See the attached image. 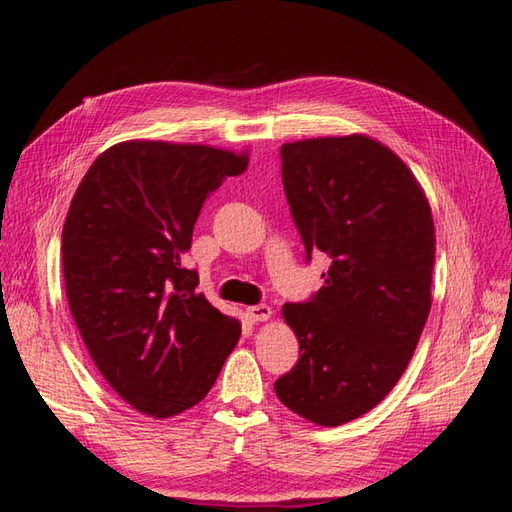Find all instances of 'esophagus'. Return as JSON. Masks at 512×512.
I'll use <instances>...</instances> for the list:
<instances>
[{
  "label": "esophagus",
  "mask_w": 512,
  "mask_h": 512,
  "mask_svg": "<svg viewBox=\"0 0 512 512\" xmlns=\"http://www.w3.org/2000/svg\"><path fill=\"white\" fill-rule=\"evenodd\" d=\"M246 318L251 322H266L272 318V307H268V305L246 307Z\"/></svg>",
  "instance_id": "1"
}]
</instances>
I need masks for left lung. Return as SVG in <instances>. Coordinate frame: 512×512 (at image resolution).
Listing matches in <instances>:
<instances>
[{
  "label": "left lung",
  "mask_w": 512,
  "mask_h": 512,
  "mask_svg": "<svg viewBox=\"0 0 512 512\" xmlns=\"http://www.w3.org/2000/svg\"><path fill=\"white\" fill-rule=\"evenodd\" d=\"M283 188L300 238L331 257L309 303H285L300 359L274 383L318 426L372 411L396 387L428 320L435 222L419 181L383 142L322 136L281 147Z\"/></svg>",
  "instance_id": "obj_1"
}]
</instances>
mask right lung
<instances>
[{"mask_svg":"<svg viewBox=\"0 0 512 512\" xmlns=\"http://www.w3.org/2000/svg\"><path fill=\"white\" fill-rule=\"evenodd\" d=\"M248 166L242 153L190 142L125 140L77 186L62 229L71 316L97 370L142 415L199 404L242 333L181 266L205 199Z\"/></svg>","mask_w":512,"mask_h":512,"instance_id":"right-lung-1","label":"right lung"}]
</instances>
